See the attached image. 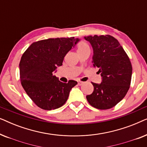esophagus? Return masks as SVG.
<instances>
[{
	"mask_svg": "<svg viewBox=\"0 0 147 147\" xmlns=\"http://www.w3.org/2000/svg\"><path fill=\"white\" fill-rule=\"evenodd\" d=\"M78 85H79V86H82V85H83V84H84V82L79 81L78 82Z\"/></svg>",
	"mask_w": 147,
	"mask_h": 147,
	"instance_id": "esophagus-1",
	"label": "esophagus"
}]
</instances>
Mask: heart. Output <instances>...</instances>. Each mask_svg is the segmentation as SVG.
I'll return each mask as SVG.
<instances>
[{"label":"heart","instance_id":"obj_1","mask_svg":"<svg viewBox=\"0 0 147 147\" xmlns=\"http://www.w3.org/2000/svg\"><path fill=\"white\" fill-rule=\"evenodd\" d=\"M89 49V46L86 42L84 41H81L80 43H78V51H82V50L85 49Z\"/></svg>","mask_w":147,"mask_h":147}]
</instances>
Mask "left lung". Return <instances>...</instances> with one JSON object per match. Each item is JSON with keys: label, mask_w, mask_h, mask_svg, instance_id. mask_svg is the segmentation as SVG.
Instances as JSON below:
<instances>
[{"label": "left lung", "mask_w": 147, "mask_h": 147, "mask_svg": "<svg viewBox=\"0 0 147 147\" xmlns=\"http://www.w3.org/2000/svg\"><path fill=\"white\" fill-rule=\"evenodd\" d=\"M93 49L92 63L99 68L102 82L92 83L94 91L86 96L93 107L109 109L124 98L130 88L132 65L119 42L110 35L84 37Z\"/></svg>", "instance_id": "obj_1"}]
</instances>
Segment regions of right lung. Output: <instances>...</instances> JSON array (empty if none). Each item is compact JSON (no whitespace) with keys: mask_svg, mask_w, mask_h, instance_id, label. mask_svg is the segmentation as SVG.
Listing matches in <instances>:
<instances>
[{"mask_svg":"<svg viewBox=\"0 0 147 147\" xmlns=\"http://www.w3.org/2000/svg\"><path fill=\"white\" fill-rule=\"evenodd\" d=\"M80 41L74 37L41 40L32 43L23 53L19 63L22 86L39 108L51 110L61 107L78 84L74 80L63 83L53 74Z\"/></svg>","mask_w":147,"mask_h":147,"instance_id":"obj_1","label":"right lung"}]
</instances>
